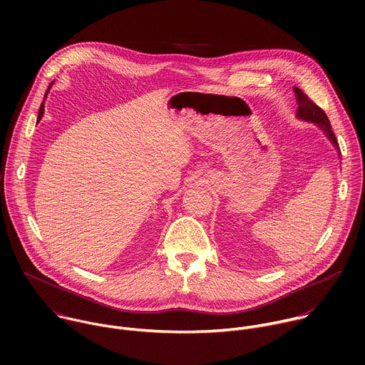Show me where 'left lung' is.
Masks as SVG:
<instances>
[{
	"label": "left lung",
	"instance_id": "8db88e82",
	"mask_svg": "<svg viewBox=\"0 0 365 365\" xmlns=\"http://www.w3.org/2000/svg\"><path fill=\"white\" fill-rule=\"evenodd\" d=\"M294 93H296V101H297V117L300 120H304V121H310V123H315L318 124V127L328 135V138L331 140V143L335 145V148H338V141H336V137L332 131V127H331V123L325 114V111L318 107L317 103L312 101L302 89L299 88H293ZM339 150V148H338Z\"/></svg>",
	"mask_w": 365,
	"mask_h": 365
}]
</instances>
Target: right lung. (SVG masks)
<instances>
[{"label":"right lung","mask_w":365,"mask_h":365,"mask_svg":"<svg viewBox=\"0 0 365 365\" xmlns=\"http://www.w3.org/2000/svg\"><path fill=\"white\" fill-rule=\"evenodd\" d=\"M53 83V82H51ZM51 83L48 85V88H47V91H46V95H47V92H48V89H50V86H51ZM44 95V96H46ZM43 113H44V99H43V102H41V106H40V108H38V117H37V121H40L41 120V117H43Z\"/></svg>","instance_id":"obj_1"}]
</instances>
